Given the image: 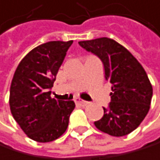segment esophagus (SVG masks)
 Segmentation results:
<instances>
[{
	"label": "esophagus",
	"mask_w": 160,
	"mask_h": 160,
	"mask_svg": "<svg viewBox=\"0 0 160 160\" xmlns=\"http://www.w3.org/2000/svg\"><path fill=\"white\" fill-rule=\"evenodd\" d=\"M76 103L79 104V106H82V107H85V106H87V104L89 103V102H86V101H83V100H81V99H78V100H76Z\"/></svg>",
	"instance_id": "1"
}]
</instances>
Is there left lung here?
<instances>
[{"instance_id":"obj_1","label":"left lung","mask_w":160,"mask_h":160,"mask_svg":"<svg viewBox=\"0 0 160 160\" xmlns=\"http://www.w3.org/2000/svg\"><path fill=\"white\" fill-rule=\"evenodd\" d=\"M87 52L102 62L104 78L112 86L108 108L94 122L96 128L112 136H124L133 132L146 117L152 97L149 78L137 59L113 39L102 37L79 41Z\"/></svg>"}]
</instances>
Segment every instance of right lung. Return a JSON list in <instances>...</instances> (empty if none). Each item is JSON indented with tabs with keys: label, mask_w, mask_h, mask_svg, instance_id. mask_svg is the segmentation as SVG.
Here are the masks:
<instances>
[{
	"label": "right lung",
	"mask_w": 160,
	"mask_h": 160,
	"mask_svg": "<svg viewBox=\"0 0 160 160\" xmlns=\"http://www.w3.org/2000/svg\"><path fill=\"white\" fill-rule=\"evenodd\" d=\"M73 41H51L30 51L14 73L9 107L23 132L37 142H51L61 136L75 108L74 101L51 97V89Z\"/></svg>",
	"instance_id": "right-lung-1"
}]
</instances>
